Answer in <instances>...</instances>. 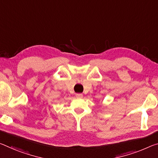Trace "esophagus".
<instances>
[{"instance_id": "1", "label": "esophagus", "mask_w": 158, "mask_h": 158, "mask_svg": "<svg viewBox=\"0 0 158 158\" xmlns=\"http://www.w3.org/2000/svg\"><path fill=\"white\" fill-rule=\"evenodd\" d=\"M76 96H77V98H81L83 97V94H76Z\"/></svg>"}]
</instances>
